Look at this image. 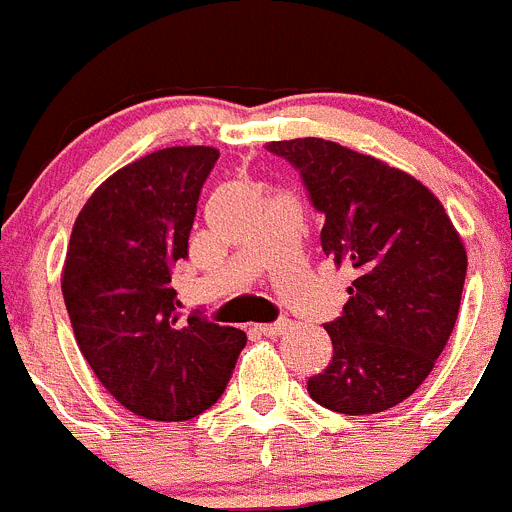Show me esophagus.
I'll list each match as a JSON object with an SVG mask.
<instances>
[{"label": "esophagus", "instance_id": "obj_1", "mask_svg": "<svg viewBox=\"0 0 512 512\" xmlns=\"http://www.w3.org/2000/svg\"><path fill=\"white\" fill-rule=\"evenodd\" d=\"M287 328H289V320L287 318H279V320H274V323L259 325V330H261V333H264V336H282V333Z\"/></svg>", "mask_w": 512, "mask_h": 512}]
</instances>
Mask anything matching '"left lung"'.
<instances>
[{
	"label": "left lung",
	"instance_id": "8db88e82",
	"mask_svg": "<svg viewBox=\"0 0 512 512\" xmlns=\"http://www.w3.org/2000/svg\"><path fill=\"white\" fill-rule=\"evenodd\" d=\"M325 225V256L354 269L348 302L325 323L333 361L307 382L318 405L372 415L431 374L459 315L467 251L441 202L405 171L333 140H274Z\"/></svg>",
	"mask_w": 512,
	"mask_h": 512
}]
</instances>
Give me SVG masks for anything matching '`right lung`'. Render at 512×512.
<instances>
[{"mask_svg":"<svg viewBox=\"0 0 512 512\" xmlns=\"http://www.w3.org/2000/svg\"><path fill=\"white\" fill-rule=\"evenodd\" d=\"M220 153L176 146L112 174L79 212L63 264V302L81 354L104 390L148 420L212 408L246 333L182 318L174 271L189 259L197 202Z\"/></svg>","mask_w":512,"mask_h":512,"instance_id":"add662e5","label":"right lung"}]
</instances>
